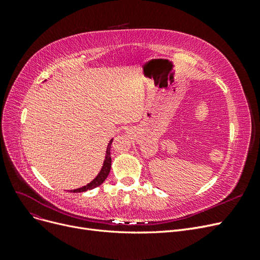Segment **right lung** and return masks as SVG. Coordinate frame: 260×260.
Here are the masks:
<instances>
[{"label": "right lung", "instance_id": "1", "mask_svg": "<svg viewBox=\"0 0 260 260\" xmlns=\"http://www.w3.org/2000/svg\"><path fill=\"white\" fill-rule=\"evenodd\" d=\"M113 142V139L109 141V143L107 145V149H106V155H105V160L103 164V167H102L101 171L99 172V175L95 177V179H93L90 183H88L86 185L79 187V188H76V190H72L70 192H74V193H79V192H85V191H89L92 190L94 187H98L100 186L102 183L104 182L105 179L107 178L109 171H111V166H112V157H111V145Z\"/></svg>", "mask_w": 260, "mask_h": 260}]
</instances>
